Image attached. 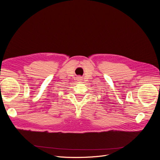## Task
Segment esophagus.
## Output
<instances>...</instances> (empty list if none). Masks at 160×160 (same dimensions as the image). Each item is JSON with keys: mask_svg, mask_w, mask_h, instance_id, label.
<instances>
[{"mask_svg": "<svg viewBox=\"0 0 160 160\" xmlns=\"http://www.w3.org/2000/svg\"><path fill=\"white\" fill-rule=\"evenodd\" d=\"M77 79H78V81H81L82 80V78H81V77H79V78H77Z\"/></svg>", "mask_w": 160, "mask_h": 160, "instance_id": "34e87169", "label": "esophagus"}]
</instances>
